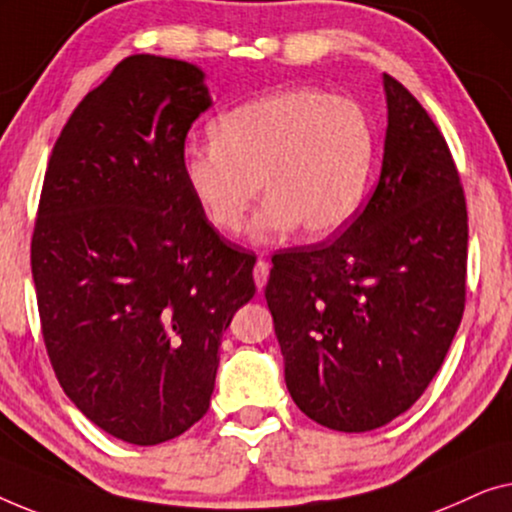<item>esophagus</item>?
I'll return each mask as SVG.
<instances>
[{
	"label": "esophagus",
	"instance_id": "esophagus-1",
	"mask_svg": "<svg viewBox=\"0 0 512 512\" xmlns=\"http://www.w3.org/2000/svg\"><path fill=\"white\" fill-rule=\"evenodd\" d=\"M253 276H255V285H257V290H264L266 280H269V262H264V259H259V262L255 264Z\"/></svg>",
	"mask_w": 512,
	"mask_h": 512
}]
</instances>
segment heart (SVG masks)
I'll list each match as a JSON object with an SVG mask.
<instances>
[{"label":"heart","mask_w":512,"mask_h":512,"mask_svg":"<svg viewBox=\"0 0 512 512\" xmlns=\"http://www.w3.org/2000/svg\"><path fill=\"white\" fill-rule=\"evenodd\" d=\"M211 143L183 153V181L194 204L222 232H236L269 199L248 236L266 243L299 225L327 239L355 218L369 190L376 136L364 106L315 88L250 99L211 125Z\"/></svg>","instance_id":"b5f03b06"}]
</instances>
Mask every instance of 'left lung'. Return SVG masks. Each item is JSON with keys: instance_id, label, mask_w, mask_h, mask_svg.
Listing matches in <instances>:
<instances>
[{"instance_id": "left-lung-1", "label": "left lung", "mask_w": 512, "mask_h": 512, "mask_svg": "<svg viewBox=\"0 0 512 512\" xmlns=\"http://www.w3.org/2000/svg\"><path fill=\"white\" fill-rule=\"evenodd\" d=\"M383 167L331 243L273 257L266 304L292 401L322 427L371 431L413 406L464 313V190L420 102L383 74Z\"/></svg>"}]
</instances>
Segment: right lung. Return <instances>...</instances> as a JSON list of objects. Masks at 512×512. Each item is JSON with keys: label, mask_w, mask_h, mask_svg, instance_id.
Masks as SVG:
<instances>
[{"label": "right lung", "mask_w": 512, "mask_h": 512, "mask_svg": "<svg viewBox=\"0 0 512 512\" xmlns=\"http://www.w3.org/2000/svg\"><path fill=\"white\" fill-rule=\"evenodd\" d=\"M211 104L197 64L127 57L71 113L43 178L32 278L50 364L90 422L132 445L204 417L222 331L255 297V257L183 181L187 129Z\"/></svg>", "instance_id": "right-lung-1"}]
</instances>
